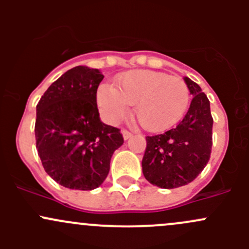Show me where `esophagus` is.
<instances>
[{
    "instance_id": "esophagus-1",
    "label": "esophagus",
    "mask_w": 249,
    "mask_h": 249,
    "mask_svg": "<svg viewBox=\"0 0 249 249\" xmlns=\"http://www.w3.org/2000/svg\"><path fill=\"white\" fill-rule=\"evenodd\" d=\"M122 134H123V137H124V140H129L130 137H132V134L130 131H127V130H123Z\"/></svg>"
}]
</instances>
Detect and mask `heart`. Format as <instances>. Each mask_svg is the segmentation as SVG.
I'll list each match as a JSON object with an SVG mask.
<instances>
[{"label":"heart","mask_w":249,"mask_h":249,"mask_svg":"<svg viewBox=\"0 0 249 249\" xmlns=\"http://www.w3.org/2000/svg\"><path fill=\"white\" fill-rule=\"evenodd\" d=\"M190 94L184 80L164 72L132 70L115 78L113 87L100 85L97 106L105 119L117 124L135 105V115L143 129L160 132L177 124L189 104Z\"/></svg>","instance_id":"obj_1"}]
</instances>
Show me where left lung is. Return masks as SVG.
<instances>
[{
	"instance_id": "8db88e82",
	"label": "left lung",
	"mask_w": 249,
	"mask_h": 249,
	"mask_svg": "<svg viewBox=\"0 0 249 249\" xmlns=\"http://www.w3.org/2000/svg\"><path fill=\"white\" fill-rule=\"evenodd\" d=\"M184 82L193 100L182 122L164 134L145 137L143 175L153 185L164 189L193 182L207 165L212 149L210 101L196 83L188 77Z\"/></svg>"
}]
</instances>
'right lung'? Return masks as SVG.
I'll return each mask as SVG.
<instances>
[{"instance_id": "obj_1", "label": "right lung", "mask_w": 249, "mask_h": 249, "mask_svg": "<svg viewBox=\"0 0 249 249\" xmlns=\"http://www.w3.org/2000/svg\"><path fill=\"white\" fill-rule=\"evenodd\" d=\"M104 74L77 66L47 89L36 110V148L44 170L65 188L92 190L109 172L110 158L124 143L117 127L100 120L96 92Z\"/></svg>"}]
</instances>
